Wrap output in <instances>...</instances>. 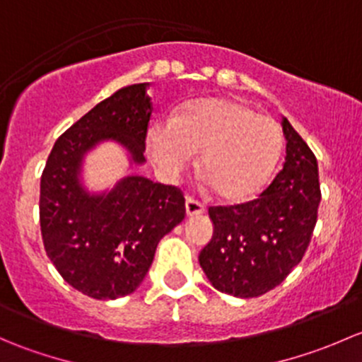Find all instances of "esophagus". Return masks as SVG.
Returning <instances> with one entry per match:
<instances>
[{"instance_id":"34e87169","label":"esophagus","mask_w":362,"mask_h":362,"mask_svg":"<svg viewBox=\"0 0 362 362\" xmlns=\"http://www.w3.org/2000/svg\"><path fill=\"white\" fill-rule=\"evenodd\" d=\"M204 210H206V208H204V204L199 203L198 199L191 198V196L185 199V211H187L189 217H198V215L204 214Z\"/></svg>"}]
</instances>
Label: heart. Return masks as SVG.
I'll return each mask as SVG.
<instances>
[{"mask_svg": "<svg viewBox=\"0 0 362 362\" xmlns=\"http://www.w3.org/2000/svg\"><path fill=\"white\" fill-rule=\"evenodd\" d=\"M147 147L168 175H180L203 152L199 170L226 202H245L272 177L282 152V129L250 105L226 98L184 105L170 122L148 129Z\"/></svg>", "mask_w": 362, "mask_h": 362, "instance_id": "b5f03b06", "label": "heart"}]
</instances>
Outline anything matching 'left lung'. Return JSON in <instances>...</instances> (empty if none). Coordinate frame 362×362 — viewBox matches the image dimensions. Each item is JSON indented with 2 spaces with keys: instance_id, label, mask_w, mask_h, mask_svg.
Instances as JSON below:
<instances>
[{
  "instance_id": "8db88e82",
  "label": "left lung",
  "mask_w": 362,
  "mask_h": 362,
  "mask_svg": "<svg viewBox=\"0 0 362 362\" xmlns=\"http://www.w3.org/2000/svg\"><path fill=\"white\" fill-rule=\"evenodd\" d=\"M286 163L257 199L210 206L214 236L199 252L211 286L236 298L275 289L299 264L312 240L320 203L313 152L282 117Z\"/></svg>"
}]
</instances>
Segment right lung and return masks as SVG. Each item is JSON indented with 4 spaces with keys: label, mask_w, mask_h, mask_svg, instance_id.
<instances>
[{
    "label": "right lung",
    "mask_w": 362,
    "mask_h": 362,
    "mask_svg": "<svg viewBox=\"0 0 362 362\" xmlns=\"http://www.w3.org/2000/svg\"><path fill=\"white\" fill-rule=\"evenodd\" d=\"M148 83L113 93L54 144L40 182L43 247L59 275L94 299H117L144 282L164 235L185 217L180 189L140 175L96 194L82 184L83 156L101 141L122 145L131 164L145 163L152 103Z\"/></svg>",
    "instance_id": "1"
}]
</instances>
